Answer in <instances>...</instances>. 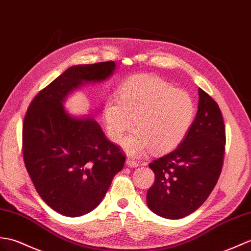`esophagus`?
Here are the masks:
<instances>
[{"label": "esophagus", "mask_w": 251, "mask_h": 251, "mask_svg": "<svg viewBox=\"0 0 251 251\" xmlns=\"http://www.w3.org/2000/svg\"><path fill=\"white\" fill-rule=\"evenodd\" d=\"M126 165L128 167H130V168H137L139 166V162L136 161V160H132L131 158H127L126 159Z\"/></svg>", "instance_id": "1"}]
</instances>
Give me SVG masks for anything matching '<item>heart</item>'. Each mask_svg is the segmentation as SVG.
<instances>
[{
  "label": "heart",
  "instance_id": "obj_1",
  "mask_svg": "<svg viewBox=\"0 0 251 251\" xmlns=\"http://www.w3.org/2000/svg\"><path fill=\"white\" fill-rule=\"evenodd\" d=\"M195 116L196 104L187 92L150 75L124 81L119 96H110L103 106L107 132L113 142H120L133 123L137 126L123 141L124 150L133 157L151 149L154 153L176 149L188 135Z\"/></svg>",
  "mask_w": 251,
  "mask_h": 251
}]
</instances>
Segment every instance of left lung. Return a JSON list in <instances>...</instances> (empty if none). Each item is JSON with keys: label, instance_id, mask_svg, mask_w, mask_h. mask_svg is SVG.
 <instances>
[{"label": "left lung", "instance_id": "1", "mask_svg": "<svg viewBox=\"0 0 251 251\" xmlns=\"http://www.w3.org/2000/svg\"><path fill=\"white\" fill-rule=\"evenodd\" d=\"M198 111L184 141L151 162L155 182L147 194L149 208L160 217L179 219L199 208L216 185L224 162L226 129L217 102L199 89Z\"/></svg>", "mask_w": 251, "mask_h": 251}]
</instances>
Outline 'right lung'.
Segmentation results:
<instances>
[{
  "mask_svg": "<svg viewBox=\"0 0 251 251\" xmlns=\"http://www.w3.org/2000/svg\"><path fill=\"white\" fill-rule=\"evenodd\" d=\"M114 62L75 65L40 91L28 107L22 127L23 159L40 198L64 216L79 217L96 208L124 154L104 137L91 115H73L67 97L89 83L111 77Z\"/></svg>",
  "mask_w": 251,
  "mask_h": 251,
  "instance_id": "obj_1",
  "label": "right lung"
}]
</instances>
